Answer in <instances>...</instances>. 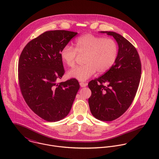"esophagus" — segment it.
<instances>
[{
    "label": "esophagus",
    "instance_id": "34e87169",
    "mask_svg": "<svg viewBox=\"0 0 159 159\" xmlns=\"http://www.w3.org/2000/svg\"><path fill=\"white\" fill-rule=\"evenodd\" d=\"M80 86H81V88L86 87V86L88 85L87 83H83V82H81V83H80Z\"/></svg>",
    "mask_w": 159,
    "mask_h": 159
}]
</instances>
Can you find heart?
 Instances as JSON below:
<instances>
[{
  "label": "heart",
  "mask_w": 159,
  "mask_h": 159,
  "mask_svg": "<svg viewBox=\"0 0 159 159\" xmlns=\"http://www.w3.org/2000/svg\"><path fill=\"white\" fill-rule=\"evenodd\" d=\"M117 45L113 39L87 34L75 42V48L65 46L61 51L62 61L70 67L75 64L78 54H85L82 66L68 71V76L80 81H85L97 71L98 73L107 71L113 66L117 56Z\"/></svg>",
  "instance_id": "heart-1"
}]
</instances>
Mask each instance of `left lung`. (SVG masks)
<instances>
[{
	"instance_id": "8db88e82",
	"label": "left lung",
	"mask_w": 159,
	"mask_h": 159,
	"mask_svg": "<svg viewBox=\"0 0 159 159\" xmlns=\"http://www.w3.org/2000/svg\"><path fill=\"white\" fill-rule=\"evenodd\" d=\"M100 32L113 37L119 46L118 53L110 70L88 83L92 92L88 102L96 119L112 121L124 113L133 102L140 81L141 64L136 48L127 39L114 32Z\"/></svg>"
}]
</instances>
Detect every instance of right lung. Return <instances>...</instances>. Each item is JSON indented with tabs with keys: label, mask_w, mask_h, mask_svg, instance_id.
<instances>
[{
	"label": "right lung",
	"mask_w": 159,
	"mask_h": 159,
	"mask_svg": "<svg viewBox=\"0 0 159 159\" xmlns=\"http://www.w3.org/2000/svg\"><path fill=\"white\" fill-rule=\"evenodd\" d=\"M77 32L46 31L24 48L18 62V80L29 107L48 122L68 115L80 89L77 80L57 83L65 73L61 51Z\"/></svg>",
	"instance_id": "right-lung-1"
}]
</instances>
